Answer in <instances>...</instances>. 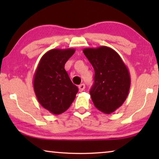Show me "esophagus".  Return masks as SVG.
Returning a JSON list of instances; mask_svg holds the SVG:
<instances>
[{
    "label": "esophagus",
    "mask_w": 159,
    "mask_h": 159,
    "mask_svg": "<svg viewBox=\"0 0 159 159\" xmlns=\"http://www.w3.org/2000/svg\"><path fill=\"white\" fill-rule=\"evenodd\" d=\"M78 88H79L80 91H83L84 88H85V85H84V84H81L78 86Z\"/></svg>",
    "instance_id": "1"
}]
</instances>
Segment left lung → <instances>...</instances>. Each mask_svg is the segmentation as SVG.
I'll return each mask as SVG.
<instances>
[{
    "label": "left lung",
    "instance_id": "left-lung-1",
    "mask_svg": "<svg viewBox=\"0 0 159 159\" xmlns=\"http://www.w3.org/2000/svg\"><path fill=\"white\" fill-rule=\"evenodd\" d=\"M83 53L94 69V83L90 90L97 109L111 114L124 103L129 91L130 76L120 56L107 46L84 48Z\"/></svg>",
    "mask_w": 159,
    "mask_h": 159
}]
</instances>
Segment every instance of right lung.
<instances>
[{
    "label": "right lung",
    "mask_w": 159,
    "mask_h": 159,
    "mask_svg": "<svg viewBox=\"0 0 159 159\" xmlns=\"http://www.w3.org/2000/svg\"><path fill=\"white\" fill-rule=\"evenodd\" d=\"M75 52L74 48L50 50L42 56L34 72L33 88L38 101L53 114L66 111L78 92L64 69Z\"/></svg>",
    "instance_id": "right-lung-1"
}]
</instances>
